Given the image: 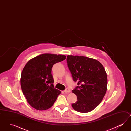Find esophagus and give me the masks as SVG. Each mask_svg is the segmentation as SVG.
I'll use <instances>...</instances> for the list:
<instances>
[{
  "label": "esophagus",
  "mask_w": 131,
  "mask_h": 131,
  "mask_svg": "<svg viewBox=\"0 0 131 131\" xmlns=\"http://www.w3.org/2000/svg\"><path fill=\"white\" fill-rule=\"evenodd\" d=\"M64 92H65V93H70V92H71V90L69 89V88H66V90H64Z\"/></svg>",
  "instance_id": "1"
}]
</instances>
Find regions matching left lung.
Instances as JSON below:
<instances>
[{"label": "left lung", "mask_w": 131, "mask_h": 131, "mask_svg": "<svg viewBox=\"0 0 131 131\" xmlns=\"http://www.w3.org/2000/svg\"><path fill=\"white\" fill-rule=\"evenodd\" d=\"M66 60L73 80L78 85L72 90L77 101L72 106L78 112H90L100 104L106 94L105 69L99 61L86 56L68 55Z\"/></svg>", "instance_id": "obj_1"}]
</instances>
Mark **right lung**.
Here are the masks:
<instances>
[{
	"instance_id": "right-lung-1",
	"label": "right lung",
	"mask_w": 131,
	"mask_h": 131,
	"mask_svg": "<svg viewBox=\"0 0 131 131\" xmlns=\"http://www.w3.org/2000/svg\"><path fill=\"white\" fill-rule=\"evenodd\" d=\"M66 59L64 55L45 53L36 56L23 69L20 85L28 103L38 110H46L53 106L61 91L54 87L51 68L54 64Z\"/></svg>"
}]
</instances>
